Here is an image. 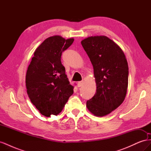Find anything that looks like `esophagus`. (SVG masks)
<instances>
[{
	"label": "esophagus",
	"instance_id": "obj_1",
	"mask_svg": "<svg viewBox=\"0 0 151 151\" xmlns=\"http://www.w3.org/2000/svg\"><path fill=\"white\" fill-rule=\"evenodd\" d=\"M84 84V81H79L78 83H77V86L78 87H81Z\"/></svg>",
	"mask_w": 151,
	"mask_h": 151
}]
</instances>
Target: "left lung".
I'll list each match as a JSON object with an SVG mask.
<instances>
[{
  "instance_id": "left-lung-1",
  "label": "left lung",
  "mask_w": 151,
  "mask_h": 151,
  "mask_svg": "<svg viewBox=\"0 0 151 151\" xmlns=\"http://www.w3.org/2000/svg\"><path fill=\"white\" fill-rule=\"evenodd\" d=\"M94 69L96 92L86 102L88 110L104 116L115 110L125 98L129 66L123 50L106 36H89L81 41Z\"/></svg>"
}]
</instances>
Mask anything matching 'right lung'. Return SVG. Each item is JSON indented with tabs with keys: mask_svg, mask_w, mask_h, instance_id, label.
<instances>
[{
	"mask_svg": "<svg viewBox=\"0 0 151 151\" xmlns=\"http://www.w3.org/2000/svg\"><path fill=\"white\" fill-rule=\"evenodd\" d=\"M55 35L36 49L26 75L27 93L42 115H57L74 93L61 62L62 53L74 42Z\"/></svg>",
	"mask_w": 151,
	"mask_h": 151,
	"instance_id": "add662e5",
	"label": "right lung"
}]
</instances>
